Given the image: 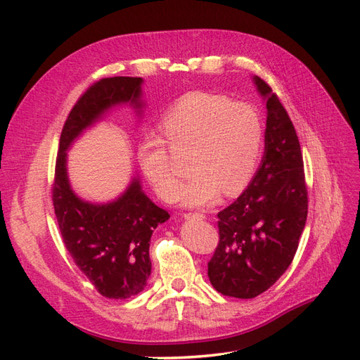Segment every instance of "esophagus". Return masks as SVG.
Instances as JSON below:
<instances>
[{
    "mask_svg": "<svg viewBox=\"0 0 360 360\" xmlns=\"http://www.w3.org/2000/svg\"><path fill=\"white\" fill-rule=\"evenodd\" d=\"M184 218L186 219H204L205 217L200 212H188V213H184Z\"/></svg>",
    "mask_w": 360,
    "mask_h": 360,
    "instance_id": "1",
    "label": "esophagus"
}]
</instances>
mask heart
I'll list each match as a JSON object with an SVG mask.
<instances>
[{
    "label": "heart",
    "instance_id": "obj_1",
    "mask_svg": "<svg viewBox=\"0 0 360 360\" xmlns=\"http://www.w3.org/2000/svg\"><path fill=\"white\" fill-rule=\"evenodd\" d=\"M159 131L172 150H190L193 174L176 192L186 205L209 204L219 192L240 193L255 174L264 143V122L254 105L201 91L181 97L160 119ZM137 160L158 195L170 200L178 178L165 143L145 137Z\"/></svg>",
    "mask_w": 360,
    "mask_h": 360
}]
</instances>
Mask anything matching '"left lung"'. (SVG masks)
<instances>
[{"instance_id": "obj_1", "label": "left lung", "mask_w": 360, "mask_h": 360, "mask_svg": "<svg viewBox=\"0 0 360 360\" xmlns=\"http://www.w3.org/2000/svg\"><path fill=\"white\" fill-rule=\"evenodd\" d=\"M266 101L264 155L248 188L218 213L219 241L209 262L218 292L254 298L292 263L307 224L308 190L295 128L271 86L254 77Z\"/></svg>"}]
</instances>
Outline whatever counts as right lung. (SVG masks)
Here are the masks:
<instances>
[{
	"mask_svg": "<svg viewBox=\"0 0 360 360\" xmlns=\"http://www.w3.org/2000/svg\"><path fill=\"white\" fill-rule=\"evenodd\" d=\"M141 77H108L93 83L68 116L56 162L52 202L65 248L96 289L108 298H129L147 286L150 238L170 218L142 192L137 178L117 200L91 204L74 193L66 170L72 142L110 108L129 103L142 110Z\"/></svg>",
	"mask_w": 360,
	"mask_h": 360,
	"instance_id": "obj_1",
	"label": "right lung"
}]
</instances>
